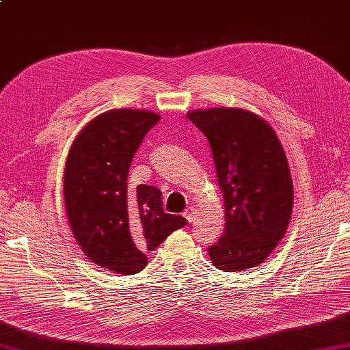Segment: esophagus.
Returning <instances> with one entry per match:
<instances>
[{
    "mask_svg": "<svg viewBox=\"0 0 350 350\" xmlns=\"http://www.w3.org/2000/svg\"><path fill=\"white\" fill-rule=\"evenodd\" d=\"M183 217L187 218L188 223H193L194 221V217H196V209L194 208H188L187 211L183 212Z\"/></svg>",
    "mask_w": 350,
    "mask_h": 350,
    "instance_id": "1",
    "label": "esophagus"
}]
</instances>
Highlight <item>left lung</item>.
<instances>
[{
  "label": "left lung",
  "instance_id": "obj_1",
  "mask_svg": "<svg viewBox=\"0 0 350 350\" xmlns=\"http://www.w3.org/2000/svg\"><path fill=\"white\" fill-rule=\"evenodd\" d=\"M188 118L211 144L224 202V234L208 249L211 261L223 271L258 267L291 218L293 180L282 144L269 122L245 109H196Z\"/></svg>",
  "mask_w": 350,
  "mask_h": 350
}]
</instances>
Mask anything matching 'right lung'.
I'll use <instances>...</instances> for the list:
<instances>
[{"label": "right lung", "instance_id": "1", "mask_svg": "<svg viewBox=\"0 0 350 350\" xmlns=\"http://www.w3.org/2000/svg\"><path fill=\"white\" fill-rule=\"evenodd\" d=\"M161 116L139 109H112L80 130L66 157L64 200L75 241L89 261L120 275H135L187 218L163 212L156 187L129 188L127 177L144 136Z\"/></svg>", "mask_w": 350, "mask_h": 350}]
</instances>
